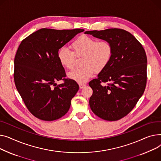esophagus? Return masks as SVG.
<instances>
[{
    "label": "esophagus",
    "mask_w": 161,
    "mask_h": 161,
    "mask_svg": "<svg viewBox=\"0 0 161 161\" xmlns=\"http://www.w3.org/2000/svg\"><path fill=\"white\" fill-rule=\"evenodd\" d=\"M85 86H86V84H84V83H80L79 84V87H80V89L84 88Z\"/></svg>",
    "instance_id": "34e87169"
}]
</instances>
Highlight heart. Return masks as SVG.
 <instances>
[{
	"label": "heart",
	"mask_w": 161,
	"mask_h": 161,
	"mask_svg": "<svg viewBox=\"0 0 161 161\" xmlns=\"http://www.w3.org/2000/svg\"><path fill=\"white\" fill-rule=\"evenodd\" d=\"M73 52L65 47L59 49L57 56L63 67L71 69L73 67L75 55L83 56L82 68L76 69L68 74V77L78 83L86 82L93 76L94 72L99 73L109 64L113 53L112 44L106 40H97L88 36H81L71 44Z\"/></svg>",
	"instance_id": "1"
}]
</instances>
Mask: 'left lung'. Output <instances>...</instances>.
<instances>
[{"instance_id":"obj_1","label":"left lung","mask_w":161,"mask_h":161,"mask_svg":"<svg viewBox=\"0 0 161 161\" xmlns=\"http://www.w3.org/2000/svg\"><path fill=\"white\" fill-rule=\"evenodd\" d=\"M84 34L109 42L112 58L97 79L89 82L93 90L90 107L98 117L116 121L135 107L143 95L147 79V57L140 42L129 32L119 28L86 31ZM108 82L107 85L104 83Z\"/></svg>"}]
</instances>
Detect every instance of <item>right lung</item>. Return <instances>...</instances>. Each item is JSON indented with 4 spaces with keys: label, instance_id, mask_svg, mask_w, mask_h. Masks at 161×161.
<instances>
[{
    "label": "right lung",
    "instance_id": "add662e5",
    "mask_svg": "<svg viewBox=\"0 0 161 161\" xmlns=\"http://www.w3.org/2000/svg\"><path fill=\"white\" fill-rule=\"evenodd\" d=\"M83 31L42 28L26 37L19 46L14 59V81L26 107L35 117L53 121L68 112L79 86L69 79H63L62 84H56L65 77L57 53Z\"/></svg>",
    "mask_w": 161,
    "mask_h": 161
}]
</instances>
